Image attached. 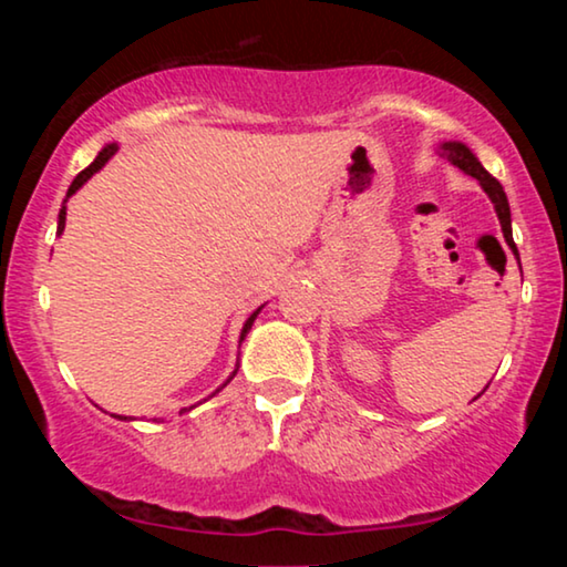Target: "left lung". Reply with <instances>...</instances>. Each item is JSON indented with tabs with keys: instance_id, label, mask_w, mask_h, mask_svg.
Returning <instances> with one entry per match:
<instances>
[{
	"instance_id": "1",
	"label": "left lung",
	"mask_w": 567,
	"mask_h": 567,
	"mask_svg": "<svg viewBox=\"0 0 567 567\" xmlns=\"http://www.w3.org/2000/svg\"><path fill=\"white\" fill-rule=\"evenodd\" d=\"M436 152L441 154V157H446L449 162H452L454 167H460L464 175L475 177V181L480 183V188L487 193V198L493 200L495 214H498V221H501L503 237H506V245L511 247V250H514L516 260H518V250H516V245H514V231H511V206H508V198H506V190H503V185L495 181V177L487 173L483 165H480V159L475 157V152H472L467 144H462V142H441L436 146ZM485 390H487V386H485ZM483 392H480V394H483ZM480 394H477V398H480Z\"/></svg>"
}]
</instances>
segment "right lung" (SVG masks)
Here are the masks:
<instances>
[{
    "label": "right lung",
    "instance_id": "add662e5",
    "mask_svg": "<svg viewBox=\"0 0 567 567\" xmlns=\"http://www.w3.org/2000/svg\"><path fill=\"white\" fill-rule=\"evenodd\" d=\"M115 152H118V142H111V144H105V146H103V150H100V152H97V157H95V162H92V165H90V167H84V169H82V173L74 177V181H72V185H69V190H66V198H64V206H61V212H59V227H56V235H61V231H64V227H66V200H69V198H72V196H74V193H76V190H80V188H82V185H84V183H87L92 175H95V173H100V169H103V167H105V162H107V159H111ZM262 307H266V305H260V307H258V309H255V312H252V315H250V317H247V320H245V324H243V332H239V343H243V340L247 338V332H250V328H252V322H255V317H258V315H260V309H262ZM235 374H237V369H235V371H231V374H229V379H227V382H224V384H221V386H219V390H216V392H221V390H224V386H227V384L231 382V379H235ZM216 392H212V394H208V398H214V394H216ZM196 405H200V402H196ZM196 405H190V408H183V410H181V415H183V413H188V410H193V408H196ZM113 417H118V421H134V417H131V415H113Z\"/></svg>",
    "mask_w": 567,
    "mask_h": 567
}]
</instances>
